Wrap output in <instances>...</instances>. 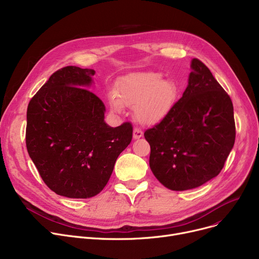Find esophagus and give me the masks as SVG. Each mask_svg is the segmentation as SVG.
<instances>
[{"instance_id": "obj_1", "label": "esophagus", "mask_w": 259, "mask_h": 259, "mask_svg": "<svg viewBox=\"0 0 259 259\" xmlns=\"http://www.w3.org/2000/svg\"><path fill=\"white\" fill-rule=\"evenodd\" d=\"M142 137H143L142 129L139 128V127H134V129H133V139L134 140H138V139H140Z\"/></svg>"}]
</instances>
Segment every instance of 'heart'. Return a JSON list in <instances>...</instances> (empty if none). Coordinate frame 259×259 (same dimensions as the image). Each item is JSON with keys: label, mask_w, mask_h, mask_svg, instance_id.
Here are the masks:
<instances>
[{"label": "heart", "mask_w": 259, "mask_h": 259, "mask_svg": "<svg viewBox=\"0 0 259 259\" xmlns=\"http://www.w3.org/2000/svg\"><path fill=\"white\" fill-rule=\"evenodd\" d=\"M176 97L178 87L161 73L144 72L122 78L118 93L111 94V105L115 110H121L124 105L134 108L140 121L154 124L168 114Z\"/></svg>", "instance_id": "1"}]
</instances>
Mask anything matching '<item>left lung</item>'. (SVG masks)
Returning a JSON list of instances; mask_svg holds the SVG:
<instances>
[{"label": "left lung", "mask_w": 259, "mask_h": 259, "mask_svg": "<svg viewBox=\"0 0 259 259\" xmlns=\"http://www.w3.org/2000/svg\"><path fill=\"white\" fill-rule=\"evenodd\" d=\"M191 68L183 97L144 133L152 173L173 191L197 188L219 175L235 142L232 101L201 61L193 59Z\"/></svg>", "instance_id": "8db88e82"}]
</instances>
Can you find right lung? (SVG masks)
<instances>
[{"label": "right lung", "instance_id": "obj_1", "mask_svg": "<svg viewBox=\"0 0 259 259\" xmlns=\"http://www.w3.org/2000/svg\"><path fill=\"white\" fill-rule=\"evenodd\" d=\"M94 73L61 68L27 108V151L47 187L69 198L99 194L132 140L131 122L115 128L105 122L104 103L87 89Z\"/></svg>", "mask_w": 259, "mask_h": 259}]
</instances>
